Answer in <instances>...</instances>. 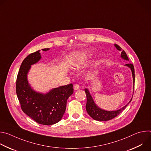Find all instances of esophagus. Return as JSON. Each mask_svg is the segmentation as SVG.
<instances>
[{"label": "esophagus", "mask_w": 151, "mask_h": 151, "mask_svg": "<svg viewBox=\"0 0 151 151\" xmlns=\"http://www.w3.org/2000/svg\"><path fill=\"white\" fill-rule=\"evenodd\" d=\"M74 90H78L79 88V86L78 84H75L74 85V87H73Z\"/></svg>", "instance_id": "obj_1"}]
</instances>
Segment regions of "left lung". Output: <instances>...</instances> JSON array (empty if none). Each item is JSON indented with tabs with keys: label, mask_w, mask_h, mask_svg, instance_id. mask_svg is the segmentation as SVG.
Segmentation results:
<instances>
[{
	"label": "left lung",
	"mask_w": 151,
	"mask_h": 151,
	"mask_svg": "<svg viewBox=\"0 0 151 151\" xmlns=\"http://www.w3.org/2000/svg\"><path fill=\"white\" fill-rule=\"evenodd\" d=\"M115 47L116 48V49L119 51L121 50V48L118 46V45L115 44ZM121 57L122 58H123L125 60H127L128 61V58L125 53V52L123 50L121 52ZM125 66L128 67L130 68L132 70V76H133V90H134V81H135V75H134V68L133 66V64H125ZM85 92L86 93V96H87V104H86V110H87V113L88 114V115L92 118H93L94 120L96 121H109L111 120L114 118H115L116 116H117L126 107V106L130 103L132 101V100L133 99V96L131 99V100H130L125 106H124V107H122V108L117 110V111H105L103 110L99 106H97L96 105V104L95 103L88 89L87 88H85Z\"/></svg>",
	"instance_id": "left-lung-1"
}]
</instances>
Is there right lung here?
<instances>
[{"mask_svg": "<svg viewBox=\"0 0 151 151\" xmlns=\"http://www.w3.org/2000/svg\"><path fill=\"white\" fill-rule=\"evenodd\" d=\"M42 50L46 51L50 48ZM40 59L39 50L29 54L23 61L17 75L16 93L24 113L38 124L50 125L61 119L67 100L73 93V87L70 83L53 88L46 94L35 91L28 82L27 74L31 65Z\"/></svg>", "mask_w": 151, "mask_h": 151, "instance_id": "add662e5", "label": "right lung"}]
</instances>
